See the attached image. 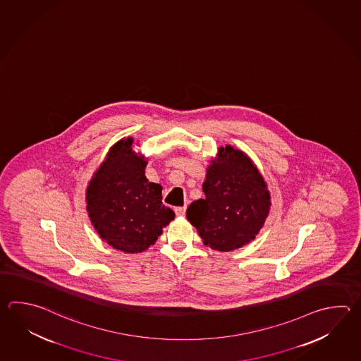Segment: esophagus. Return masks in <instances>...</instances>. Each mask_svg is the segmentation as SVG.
<instances>
[{"label": "esophagus", "mask_w": 361, "mask_h": 361, "mask_svg": "<svg viewBox=\"0 0 361 361\" xmlns=\"http://www.w3.org/2000/svg\"><path fill=\"white\" fill-rule=\"evenodd\" d=\"M185 212H186V207H176L175 208L176 216H185Z\"/></svg>", "instance_id": "esophagus-1"}]
</instances>
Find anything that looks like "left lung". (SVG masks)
I'll list each match as a JSON object with an SVG mask.
<instances>
[{"label": "left lung", "mask_w": 361, "mask_h": 361, "mask_svg": "<svg viewBox=\"0 0 361 361\" xmlns=\"http://www.w3.org/2000/svg\"><path fill=\"white\" fill-rule=\"evenodd\" d=\"M204 199L194 200L186 217L203 243L230 252L253 240L270 211V192L250 158L230 145L219 149L203 183Z\"/></svg>", "instance_id": "1"}]
</instances>
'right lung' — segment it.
I'll return each mask as SVG.
<instances>
[{"label":"right lung","instance_id":"right-lung-1","mask_svg":"<svg viewBox=\"0 0 361 361\" xmlns=\"http://www.w3.org/2000/svg\"><path fill=\"white\" fill-rule=\"evenodd\" d=\"M133 144L127 137L111 147L87 186L86 208L103 240L126 253H140L155 243L175 214L163 206L162 186L149 183L147 162Z\"/></svg>","mask_w":361,"mask_h":361}]
</instances>
